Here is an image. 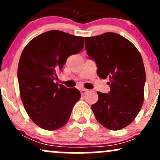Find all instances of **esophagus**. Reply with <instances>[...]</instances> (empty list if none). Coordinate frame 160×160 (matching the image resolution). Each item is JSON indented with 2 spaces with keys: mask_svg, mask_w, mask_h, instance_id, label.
<instances>
[{
  "mask_svg": "<svg viewBox=\"0 0 160 160\" xmlns=\"http://www.w3.org/2000/svg\"><path fill=\"white\" fill-rule=\"evenodd\" d=\"M87 92H88V90H87V89H80V93H81L82 95H85L86 93Z\"/></svg>",
  "mask_w": 160,
  "mask_h": 160,
  "instance_id": "1",
  "label": "esophagus"
}]
</instances>
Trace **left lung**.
Here are the masks:
<instances>
[{
  "label": "left lung",
  "mask_w": 160,
  "mask_h": 160,
  "mask_svg": "<svg viewBox=\"0 0 160 160\" xmlns=\"http://www.w3.org/2000/svg\"><path fill=\"white\" fill-rule=\"evenodd\" d=\"M89 58L96 63L99 78H109L108 93L98 92L92 105L97 121L111 130H120L135 120L144 102L146 74L140 52L124 37L107 32L85 38Z\"/></svg>",
  "instance_id": "1"
}]
</instances>
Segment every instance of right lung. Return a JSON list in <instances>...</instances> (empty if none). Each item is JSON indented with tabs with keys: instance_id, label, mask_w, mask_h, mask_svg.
Returning a JSON list of instances; mask_svg holds the SVG:
<instances>
[{
	"instance_id": "obj_1",
	"label": "right lung",
	"mask_w": 160,
	"mask_h": 160,
	"mask_svg": "<svg viewBox=\"0 0 160 160\" xmlns=\"http://www.w3.org/2000/svg\"><path fill=\"white\" fill-rule=\"evenodd\" d=\"M83 47V37L52 30L33 38L23 49L17 72L20 96L29 117L39 127L56 130L68 121L80 92L53 80L67 58Z\"/></svg>"
}]
</instances>
